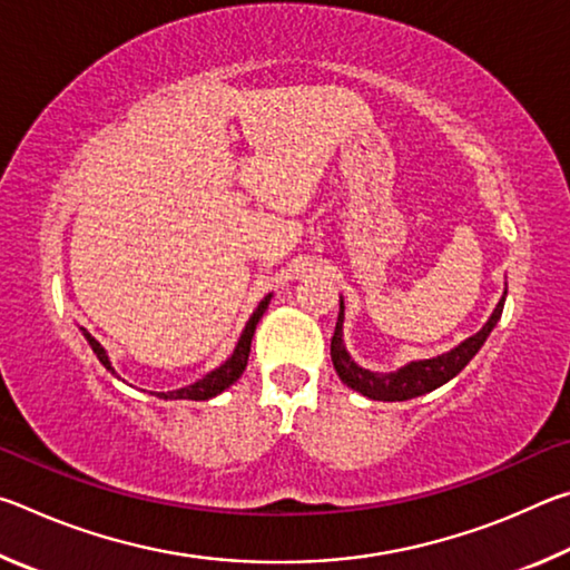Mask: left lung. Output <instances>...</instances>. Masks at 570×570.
<instances>
[{"mask_svg": "<svg viewBox=\"0 0 570 570\" xmlns=\"http://www.w3.org/2000/svg\"><path fill=\"white\" fill-rule=\"evenodd\" d=\"M505 296H508V286L503 296H500L498 306L490 314V320L478 334L468 336L465 342H460L455 350H450L445 354L432 356V360H417L400 366L397 372H372L364 370L354 362V356L346 352L344 344V298L340 296V316H336V330L332 336V362L334 370L340 374V380L352 387L354 392L364 394L370 400H380V402H404L412 397H420V394H428L432 390L448 384L452 377L465 370L468 362L480 352V346L485 344L490 332L495 330V324L500 322V314H503L505 306Z\"/></svg>", "mask_w": 570, "mask_h": 570, "instance_id": "left-lung-1", "label": "left lung"}]
</instances>
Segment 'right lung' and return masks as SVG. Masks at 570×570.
<instances>
[{"instance_id": "1", "label": "right lung", "mask_w": 570, "mask_h": 570, "mask_svg": "<svg viewBox=\"0 0 570 570\" xmlns=\"http://www.w3.org/2000/svg\"><path fill=\"white\" fill-rule=\"evenodd\" d=\"M272 296H274V294H268V296L262 298V302H258L256 312L250 314V320L246 322L244 332H240V336H238V344H236L234 354H230L224 364L216 366L214 372H208L206 377H200L198 382L188 384V387H180V390H173V392H158V397H160V400H196V402H200V400L216 397V394L228 390L230 384H234V382L240 377V374H244V370H246L248 352H250V340H254L256 324L262 322V316H264V312L268 308V302H272ZM80 332H82L85 340H88V344L92 346L95 356H98L105 370H108L110 374H115V377H118V372H115V366H112V362H110L108 352H105V346H102L98 340H95V336H92L88 330H80ZM118 380H120V377H118Z\"/></svg>"}]
</instances>
